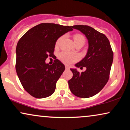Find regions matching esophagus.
I'll return each mask as SVG.
<instances>
[{
	"label": "esophagus",
	"instance_id": "1",
	"mask_svg": "<svg viewBox=\"0 0 130 130\" xmlns=\"http://www.w3.org/2000/svg\"><path fill=\"white\" fill-rule=\"evenodd\" d=\"M65 67H66V69H67V70H69V69H70V67H69L68 66H66V65L65 66Z\"/></svg>",
	"mask_w": 130,
	"mask_h": 130
}]
</instances>
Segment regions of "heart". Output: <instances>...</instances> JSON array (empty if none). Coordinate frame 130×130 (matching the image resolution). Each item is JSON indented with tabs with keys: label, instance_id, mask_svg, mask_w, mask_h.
I'll use <instances>...</instances> for the list:
<instances>
[{
	"label": "heart",
	"instance_id": "b5f03b06",
	"mask_svg": "<svg viewBox=\"0 0 130 130\" xmlns=\"http://www.w3.org/2000/svg\"><path fill=\"white\" fill-rule=\"evenodd\" d=\"M63 37H61L57 41L56 45H58L60 44L61 41L63 40ZM74 40L76 44L82 43L84 44L85 42V38L83 35L81 34H75L74 35ZM58 58L64 63L66 64L67 65H71L73 63H75L79 60L80 56L79 54L76 53H72L67 52V51H63L60 53L58 55Z\"/></svg>",
	"mask_w": 130,
	"mask_h": 130
}]
</instances>
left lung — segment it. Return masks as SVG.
<instances>
[{"instance_id":"8db88e82","label":"left lung","mask_w":130,"mask_h":130,"mask_svg":"<svg viewBox=\"0 0 130 130\" xmlns=\"http://www.w3.org/2000/svg\"><path fill=\"white\" fill-rule=\"evenodd\" d=\"M88 40L89 48L85 58L76 64L77 67H86L85 72L79 73L71 69L73 77L69 80L70 91L76 96L88 98L99 93L109 78L113 54L107 37L88 25H74Z\"/></svg>"}]
</instances>
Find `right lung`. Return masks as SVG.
Masks as SVG:
<instances>
[{
    "instance_id": "1",
    "label": "right lung",
    "mask_w": 130,
    "mask_h": 130,
    "mask_svg": "<svg viewBox=\"0 0 130 130\" xmlns=\"http://www.w3.org/2000/svg\"><path fill=\"white\" fill-rule=\"evenodd\" d=\"M72 30V26L42 23L28 30L19 40L16 71L23 88L33 97L44 98L54 92L65 66L56 57L52 65L46 64L45 60L54 57L57 40Z\"/></svg>"
}]
</instances>
